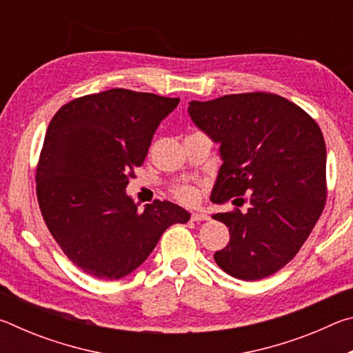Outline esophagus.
Instances as JSON below:
<instances>
[{"label":"esophagus","instance_id":"obj_1","mask_svg":"<svg viewBox=\"0 0 353 353\" xmlns=\"http://www.w3.org/2000/svg\"><path fill=\"white\" fill-rule=\"evenodd\" d=\"M208 219H210V216L204 212L191 213V221H196V223H198V221H208Z\"/></svg>","mask_w":353,"mask_h":353}]
</instances>
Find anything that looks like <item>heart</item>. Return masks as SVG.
<instances>
[{"label": "heart", "mask_w": 353, "mask_h": 353, "mask_svg": "<svg viewBox=\"0 0 353 353\" xmlns=\"http://www.w3.org/2000/svg\"><path fill=\"white\" fill-rule=\"evenodd\" d=\"M171 193L179 202H182V204H193L196 198H198L196 188L191 187V185H176V187L171 190Z\"/></svg>", "instance_id": "heart-1"}]
</instances>
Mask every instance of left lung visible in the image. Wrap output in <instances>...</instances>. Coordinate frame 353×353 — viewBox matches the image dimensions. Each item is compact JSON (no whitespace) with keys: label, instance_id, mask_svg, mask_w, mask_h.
I'll list each match as a JSON object with an SVG mask.
<instances>
[{"label":"left lung","instance_id":"8db88e82","mask_svg":"<svg viewBox=\"0 0 353 353\" xmlns=\"http://www.w3.org/2000/svg\"><path fill=\"white\" fill-rule=\"evenodd\" d=\"M188 113L219 143L223 165L212 201L249 194L246 213L234 208L213 214L230 234L214 261L241 280L271 276L294 259L324 212L327 154L318 123L297 104L266 92L191 101Z\"/></svg>","mask_w":353,"mask_h":353}]
</instances>
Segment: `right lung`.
I'll return each mask as SVG.
<instances>
[{
    "instance_id": "add662e5",
    "label": "right lung",
    "mask_w": 353,
    "mask_h": 353,
    "mask_svg": "<svg viewBox=\"0 0 353 353\" xmlns=\"http://www.w3.org/2000/svg\"><path fill=\"white\" fill-rule=\"evenodd\" d=\"M179 101L112 88L70 101L52 117L35 170L37 201L56 243L88 276H128L170 225L190 219L168 201L139 212L126 194L155 129Z\"/></svg>"
}]
</instances>
